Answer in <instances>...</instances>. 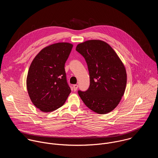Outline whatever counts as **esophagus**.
<instances>
[{
	"label": "esophagus",
	"mask_w": 158,
	"mask_h": 158,
	"mask_svg": "<svg viewBox=\"0 0 158 158\" xmlns=\"http://www.w3.org/2000/svg\"><path fill=\"white\" fill-rule=\"evenodd\" d=\"M78 87V86L77 85H73V90H74V91H76V90H77Z\"/></svg>",
	"instance_id": "esophagus-1"
}]
</instances>
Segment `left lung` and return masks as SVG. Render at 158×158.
I'll return each mask as SVG.
<instances>
[{"label":"left lung","mask_w":158,"mask_h":158,"mask_svg":"<svg viewBox=\"0 0 158 158\" xmlns=\"http://www.w3.org/2000/svg\"><path fill=\"white\" fill-rule=\"evenodd\" d=\"M76 50L85 59L90 77L86 91L78 93L95 113L111 112L118 105L127 85V72L119 57L106 43L89 40L78 44Z\"/></svg>","instance_id":"8db88e82"}]
</instances>
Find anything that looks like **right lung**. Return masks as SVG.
Wrapping results in <instances>:
<instances>
[{"label": "right lung", "mask_w": 158, "mask_h": 158, "mask_svg": "<svg viewBox=\"0 0 158 158\" xmlns=\"http://www.w3.org/2000/svg\"><path fill=\"white\" fill-rule=\"evenodd\" d=\"M72 47L68 43L48 45L40 52L29 68L28 93L33 105L43 112L62 106L71 92L64 65Z\"/></svg>", "instance_id": "right-lung-1"}]
</instances>
